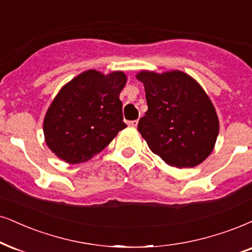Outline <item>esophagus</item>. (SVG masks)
<instances>
[{"label":"esophagus","mask_w":252,"mask_h":252,"mask_svg":"<svg viewBox=\"0 0 252 252\" xmlns=\"http://www.w3.org/2000/svg\"><path fill=\"white\" fill-rule=\"evenodd\" d=\"M128 124H129L130 126H133V128H136L137 124H138V121H137V120H135V121H129Z\"/></svg>","instance_id":"1"}]
</instances>
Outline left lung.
<instances>
[{
  "instance_id": "left-lung-1",
  "label": "left lung",
  "mask_w": 252,
  "mask_h": 252,
  "mask_svg": "<svg viewBox=\"0 0 252 252\" xmlns=\"http://www.w3.org/2000/svg\"><path fill=\"white\" fill-rule=\"evenodd\" d=\"M148 110L138 131L150 150L170 166L194 167L214 150L219 136L215 107L195 79L181 71H141Z\"/></svg>"
}]
</instances>
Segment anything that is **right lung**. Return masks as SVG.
<instances>
[{
  "label": "right lung",
  "instance_id": "add662e5",
  "mask_svg": "<svg viewBox=\"0 0 252 252\" xmlns=\"http://www.w3.org/2000/svg\"><path fill=\"white\" fill-rule=\"evenodd\" d=\"M122 71L88 69L63 85L44 117L45 143L68 164L85 163L101 152L126 126L120 93Z\"/></svg>",
  "mask_w": 252,
  "mask_h": 252
}]
</instances>
